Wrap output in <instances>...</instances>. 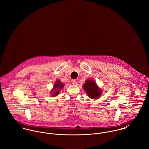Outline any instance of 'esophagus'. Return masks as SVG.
<instances>
[{
    "mask_svg": "<svg viewBox=\"0 0 149 149\" xmlns=\"http://www.w3.org/2000/svg\"><path fill=\"white\" fill-rule=\"evenodd\" d=\"M71 83H72V84L73 85H75V84H76V81L75 80H72L71 81Z\"/></svg>",
    "mask_w": 149,
    "mask_h": 149,
    "instance_id": "1",
    "label": "esophagus"
}]
</instances>
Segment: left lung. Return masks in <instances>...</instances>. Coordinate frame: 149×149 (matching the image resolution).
Here are the masks:
<instances>
[{"label": "left lung", "mask_w": 149, "mask_h": 149, "mask_svg": "<svg viewBox=\"0 0 149 149\" xmlns=\"http://www.w3.org/2000/svg\"><path fill=\"white\" fill-rule=\"evenodd\" d=\"M83 87L88 97L93 99L99 98L103 92L93 80H87Z\"/></svg>", "instance_id": "left-lung-1"}]
</instances>
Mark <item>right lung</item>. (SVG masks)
I'll return each instance as SVG.
<instances>
[{"mask_svg":"<svg viewBox=\"0 0 149 149\" xmlns=\"http://www.w3.org/2000/svg\"><path fill=\"white\" fill-rule=\"evenodd\" d=\"M64 86L63 83H62L60 80H57L54 85V88L53 89V90H52L50 92L52 95V96L54 97L58 95V94H59L60 90L64 87Z\"/></svg>","mask_w":149,"mask_h":149,"instance_id":"obj_1","label":"right lung"}]
</instances>
